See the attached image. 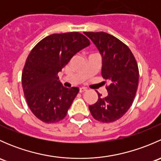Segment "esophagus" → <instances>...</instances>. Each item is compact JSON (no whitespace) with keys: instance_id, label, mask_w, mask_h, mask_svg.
<instances>
[{"instance_id":"obj_1","label":"esophagus","mask_w":161,"mask_h":161,"mask_svg":"<svg viewBox=\"0 0 161 161\" xmlns=\"http://www.w3.org/2000/svg\"><path fill=\"white\" fill-rule=\"evenodd\" d=\"M86 90H87V89L85 88V87H81V88L79 89V92H86Z\"/></svg>"}]
</instances>
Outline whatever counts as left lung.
<instances>
[{
    "mask_svg": "<svg viewBox=\"0 0 161 161\" xmlns=\"http://www.w3.org/2000/svg\"><path fill=\"white\" fill-rule=\"evenodd\" d=\"M102 55L103 79L111 82L106 86L108 94L89 109L94 119L111 123L120 119L132 104L139 85V68L129 47L114 36L104 32H85Z\"/></svg>",
    "mask_w": 161,
    "mask_h": 161,
    "instance_id": "1",
    "label": "left lung"
}]
</instances>
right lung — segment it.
<instances>
[{
  "instance_id": "right-lung-1",
  "label": "right lung",
  "mask_w": 161,
  "mask_h": 161,
  "mask_svg": "<svg viewBox=\"0 0 161 161\" xmlns=\"http://www.w3.org/2000/svg\"><path fill=\"white\" fill-rule=\"evenodd\" d=\"M90 44L88 38L78 32L55 33L31 50L22 71V89L31 111L43 122L56 123L66 116L79 89L63 86L58 73Z\"/></svg>"
}]
</instances>
